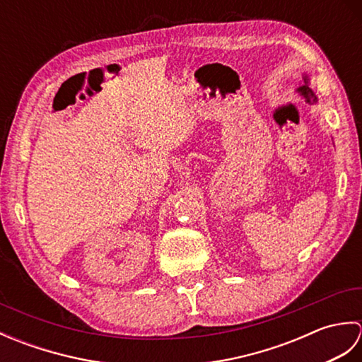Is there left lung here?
<instances>
[{
  "instance_id": "1",
  "label": "left lung",
  "mask_w": 362,
  "mask_h": 362,
  "mask_svg": "<svg viewBox=\"0 0 362 362\" xmlns=\"http://www.w3.org/2000/svg\"><path fill=\"white\" fill-rule=\"evenodd\" d=\"M306 83H308V79H306V78H305V86H303L302 88H298V91H300V93H302V95L305 96V99H306V101H308L310 104H314V103H317V98H316V95H314V93H313V91H311V88H310L308 86H306Z\"/></svg>"
}]
</instances>
